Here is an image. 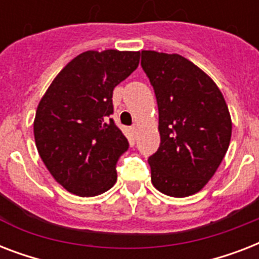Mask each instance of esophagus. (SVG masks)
I'll use <instances>...</instances> for the list:
<instances>
[{"label":"esophagus","instance_id":"obj_1","mask_svg":"<svg viewBox=\"0 0 259 259\" xmlns=\"http://www.w3.org/2000/svg\"><path fill=\"white\" fill-rule=\"evenodd\" d=\"M137 130H138V125H136V123L130 126V132H132V134H133V136H136V134H137Z\"/></svg>","mask_w":259,"mask_h":259}]
</instances>
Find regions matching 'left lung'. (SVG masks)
Masks as SVG:
<instances>
[{
    "label": "left lung",
    "mask_w": 259,
    "mask_h": 259,
    "mask_svg": "<svg viewBox=\"0 0 259 259\" xmlns=\"http://www.w3.org/2000/svg\"><path fill=\"white\" fill-rule=\"evenodd\" d=\"M141 66L157 98L161 138L148 158L152 184L168 196L193 195L229 149V107L212 79L180 55L142 51Z\"/></svg>",
    "instance_id": "obj_1"
}]
</instances>
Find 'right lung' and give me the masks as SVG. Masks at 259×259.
Segmentation results:
<instances>
[{
    "label": "right lung",
    "instance_id": "add662e5",
    "mask_svg": "<svg viewBox=\"0 0 259 259\" xmlns=\"http://www.w3.org/2000/svg\"><path fill=\"white\" fill-rule=\"evenodd\" d=\"M138 63L140 52H83L59 72L38 103L36 148L68 192L97 196L115 184V166L129 142L110 118L113 90Z\"/></svg>",
    "mask_w": 259,
    "mask_h": 259
}]
</instances>
